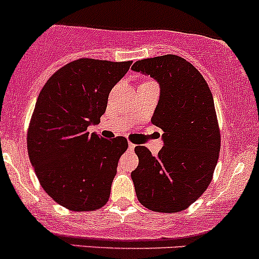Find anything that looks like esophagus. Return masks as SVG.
Returning a JSON list of instances; mask_svg holds the SVG:
<instances>
[{"label": "esophagus", "instance_id": "34e87169", "mask_svg": "<svg viewBox=\"0 0 259 259\" xmlns=\"http://www.w3.org/2000/svg\"><path fill=\"white\" fill-rule=\"evenodd\" d=\"M135 146H136L135 144H133V143H129V149H130V150H134V149H135Z\"/></svg>", "mask_w": 259, "mask_h": 259}]
</instances>
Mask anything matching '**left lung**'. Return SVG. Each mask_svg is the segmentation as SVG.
I'll use <instances>...</instances> for the list:
<instances>
[{
  "label": "left lung",
  "instance_id": "1",
  "mask_svg": "<svg viewBox=\"0 0 259 259\" xmlns=\"http://www.w3.org/2000/svg\"><path fill=\"white\" fill-rule=\"evenodd\" d=\"M132 69L160 83L151 121L163 130L157 156L145 146L135 147L136 195L152 211H182L205 192L219 160L220 130L212 95L201 73L181 56L144 59Z\"/></svg>",
  "mask_w": 259,
  "mask_h": 259
}]
</instances>
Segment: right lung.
Returning <instances> with one entry per match:
<instances>
[{
	"label": "right lung",
	"mask_w": 259,
	"mask_h": 259,
	"mask_svg": "<svg viewBox=\"0 0 259 259\" xmlns=\"http://www.w3.org/2000/svg\"><path fill=\"white\" fill-rule=\"evenodd\" d=\"M132 62L78 59L56 71L39 93L28 153L42 189L64 208L93 211L109 199L127 140H108L87 127L101 121L109 92Z\"/></svg>",
	"instance_id": "obj_1"
}]
</instances>
